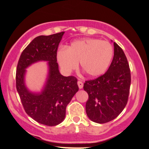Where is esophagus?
I'll return each instance as SVG.
<instances>
[{
  "instance_id": "obj_1",
  "label": "esophagus",
  "mask_w": 149,
  "mask_h": 149,
  "mask_svg": "<svg viewBox=\"0 0 149 149\" xmlns=\"http://www.w3.org/2000/svg\"><path fill=\"white\" fill-rule=\"evenodd\" d=\"M78 88H79L80 89L83 88V82L80 81V80H78Z\"/></svg>"
}]
</instances>
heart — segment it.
Returning <instances> with one entry per match:
<instances>
[{
  "label": "heart",
  "mask_w": 149,
  "mask_h": 149,
  "mask_svg": "<svg viewBox=\"0 0 149 149\" xmlns=\"http://www.w3.org/2000/svg\"><path fill=\"white\" fill-rule=\"evenodd\" d=\"M113 49L107 40L84 38L73 42L67 48L57 52V58L61 69L69 73L78 67L80 61L82 70L88 76L98 77L104 74L111 61Z\"/></svg>",
  "instance_id": "heart-1"
}]
</instances>
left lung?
<instances>
[{"instance_id": "left-lung-1", "label": "left lung", "mask_w": 149, "mask_h": 149, "mask_svg": "<svg viewBox=\"0 0 149 149\" xmlns=\"http://www.w3.org/2000/svg\"><path fill=\"white\" fill-rule=\"evenodd\" d=\"M113 45V58L107 72L96 79L86 80L83 85L89 96L85 105L87 115L97 123L115 119L125 109L129 97V64L122 48L115 42Z\"/></svg>"}]
</instances>
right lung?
<instances>
[{"label":"right lung","instance_id":"obj_1","mask_svg":"<svg viewBox=\"0 0 149 149\" xmlns=\"http://www.w3.org/2000/svg\"><path fill=\"white\" fill-rule=\"evenodd\" d=\"M64 33L35 38L22 52L17 66L16 88L26 113L47 126L57 125L64 120L66 106L78 91L76 77L64 76L59 71L57 52ZM39 61H49V77L43 91L33 93L25 85V69Z\"/></svg>","mask_w":149,"mask_h":149}]
</instances>
